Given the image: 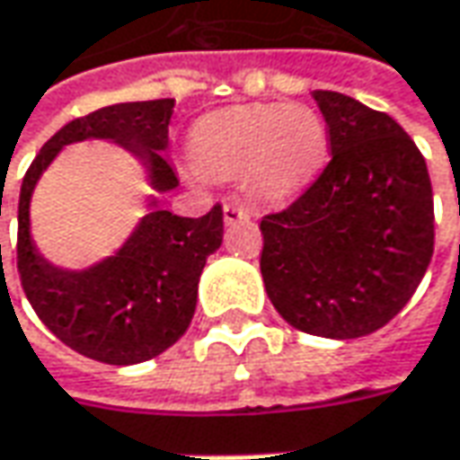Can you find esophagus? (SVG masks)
Segmentation results:
<instances>
[{"instance_id":"obj_1","label":"esophagus","mask_w":460,"mask_h":460,"mask_svg":"<svg viewBox=\"0 0 460 460\" xmlns=\"http://www.w3.org/2000/svg\"><path fill=\"white\" fill-rule=\"evenodd\" d=\"M222 215H225V225H238V222L251 220V209L238 202L225 204V207H222Z\"/></svg>"}]
</instances>
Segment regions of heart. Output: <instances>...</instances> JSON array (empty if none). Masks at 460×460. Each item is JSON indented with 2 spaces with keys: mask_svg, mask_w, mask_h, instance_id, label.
I'll return each instance as SVG.
<instances>
[{
  "mask_svg": "<svg viewBox=\"0 0 460 460\" xmlns=\"http://www.w3.org/2000/svg\"><path fill=\"white\" fill-rule=\"evenodd\" d=\"M197 171L238 179L261 197H287L305 186L327 158V128L309 104H235L202 115L186 135Z\"/></svg>",
  "mask_w": 460,
  "mask_h": 460,
  "instance_id": "1",
  "label": "heart"
}]
</instances>
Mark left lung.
<instances>
[{"mask_svg": "<svg viewBox=\"0 0 460 460\" xmlns=\"http://www.w3.org/2000/svg\"><path fill=\"white\" fill-rule=\"evenodd\" d=\"M330 164L287 209L261 220V274L296 330L348 341L410 302L433 258V186L397 119L317 89Z\"/></svg>", "mask_w": 460, "mask_h": 460, "instance_id": "left-lung-1", "label": "left lung"}]
</instances>
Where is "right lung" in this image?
<instances>
[{
    "label": "right lung",
    "mask_w": 460,
    "mask_h": 460,
    "mask_svg": "<svg viewBox=\"0 0 460 460\" xmlns=\"http://www.w3.org/2000/svg\"><path fill=\"white\" fill-rule=\"evenodd\" d=\"M171 115L173 99H153L76 117L40 148L20 189L17 271L30 305L61 343L110 366L155 358L184 335L197 309L207 256L222 245V207L215 204L197 220L179 217L161 209L151 194L148 212L117 253L86 269H63L40 256L32 243L30 199L56 155L84 140H107L133 153L155 194L176 189L179 179L164 155Z\"/></svg>",
    "instance_id": "1"
}]
</instances>
